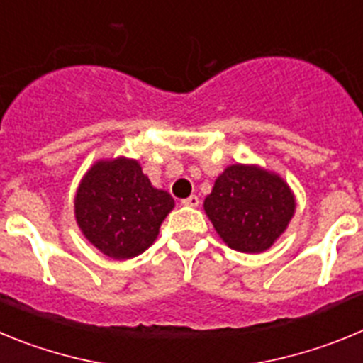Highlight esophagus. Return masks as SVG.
<instances>
[{
    "label": "esophagus",
    "mask_w": 363,
    "mask_h": 363,
    "mask_svg": "<svg viewBox=\"0 0 363 363\" xmlns=\"http://www.w3.org/2000/svg\"><path fill=\"white\" fill-rule=\"evenodd\" d=\"M182 203H184L185 207H198V205H200V198H198L196 194H191L189 198L182 200Z\"/></svg>",
    "instance_id": "34e87169"
}]
</instances>
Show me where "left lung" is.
<instances>
[{
  "instance_id": "1",
  "label": "left lung",
  "mask_w": 363,
  "mask_h": 363,
  "mask_svg": "<svg viewBox=\"0 0 363 363\" xmlns=\"http://www.w3.org/2000/svg\"><path fill=\"white\" fill-rule=\"evenodd\" d=\"M203 209L220 238L240 252H264L280 238L296 201L284 179L256 165L227 167Z\"/></svg>"
}]
</instances>
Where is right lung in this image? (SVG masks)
<instances>
[{"label": "right lung", "instance_id": "obj_1", "mask_svg": "<svg viewBox=\"0 0 363 363\" xmlns=\"http://www.w3.org/2000/svg\"><path fill=\"white\" fill-rule=\"evenodd\" d=\"M174 207L171 194L152 187L136 160H99L86 171L74 198L79 229L114 259L142 255L158 238Z\"/></svg>", "mask_w": 363, "mask_h": 363}]
</instances>
